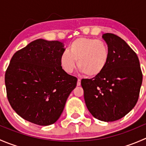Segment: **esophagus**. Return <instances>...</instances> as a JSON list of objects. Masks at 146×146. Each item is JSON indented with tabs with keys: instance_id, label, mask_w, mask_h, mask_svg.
<instances>
[{
	"instance_id": "1",
	"label": "esophagus",
	"mask_w": 146,
	"mask_h": 146,
	"mask_svg": "<svg viewBox=\"0 0 146 146\" xmlns=\"http://www.w3.org/2000/svg\"><path fill=\"white\" fill-rule=\"evenodd\" d=\"M80 84H81V82H80V79H78V82H77V85L78 86H80Z\"/></svg>"
}]
</instances>
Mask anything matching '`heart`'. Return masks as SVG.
I'll list each match as a JSON object with an SVG mask.
<instances>
[{
    "instance_id": "1",
    "label": "heart",
    "mask_w": 146,
    "mask_h": 146,
    "mask_svg": "<svg viewBox=\"0 0 146 146\" xmlns=\"http://www.w3.org/2000/svg\"><path fill=\"white\" fill-rule=\"evenodd\" d=\"M110 58V50L107 44L101 40L80 37L69 46L60 57L61 68L66 73H70L76 66L88 77H95L102 73Z\"/></svg>"
}]
</instances>
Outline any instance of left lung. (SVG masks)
Wrapping results in <instances>:
<instances>
[{"mask_svg": "<svg viewBox=\"0 0 146 146\" xmlns=\"http://www.w3.org/2000/svg\"><path fill=\"white\" fill-rule=\"evenodd\" d=\"M110 50L107 67L99 76L82 79L87 108L95 118L103 121L121 119L136 105L143 80L136 53L117 35H102Z\"/></svg>", "mask_w": 146, "mask_h": 146, "instance_id": "left-lung-1", "label": "left lung"}]
</instances>
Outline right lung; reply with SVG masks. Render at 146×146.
<instances>
[{
    "label": "right lung",
    "mask_w": 146,
    "mask_h": 146,
    "mask_svg": "<svg viewBox=\"0 0 146 146\" xmlns=\"http://www.w3.org/2000/svg\"><path fill=\"white\" fill-rule=\"evenodd\" d=\"M64 45L39 39L15 53L5 75L8 100L19 116L48 126L62 114L78 79L63 70L60 57Z\"/></svg>",
    "instance_id": "obj_1"
}]
</instances>
